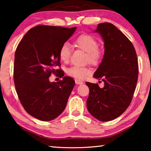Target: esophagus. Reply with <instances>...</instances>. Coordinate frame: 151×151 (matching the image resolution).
<instances>
[{
	"label": "esophagus",
	"mask_w": 151,
	"mask_h": 151,
	"mask_svg": "<svg viewBox=\"0 0 151 151\" xmlns=\"http://www.w3.org/2000/svg\"><path fill=\"white\" fill-rule=\"evenodd\" d=\"M75 83L76 85H83V82L80 80H78V79H75Z\"/></svg>",
	"instance_id": "obj_1"
}]
</instances>
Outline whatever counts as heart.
Returning a JSON list of instances; mask_svg holds the SVG:
<instances>
[{
    "instance_id": "obj_1",
    "label": "heart",
    "mask_w": 151,
    "mask_h": 151,
    "mask_svg": "<svg viewBox=\"0 0 151 151\" xmlns=\"http://www.w3.org/2000/svg\"><path fill=\"white\" fill-rule=\"evenodd\" d=\"M76 47L86 52V60L92 65H96L101 62L103 57V50L99 47L98 40L93 36L88 34L79 35L75 40ZM71 55V50L67 44L61 45L58 51L60 59L64 63L69 60ZM66 73L69 76L78 79H84L91 74V70L86 66H72L68 68Z\"/></svg>"
}]
</instances>
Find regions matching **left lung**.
Listing matches in <instances>:
<instances>
[{"mask_svg": "<svg viewBox=\"0 0 151 151\" xmlns=\"http://www.w3.org/2000/svg\"><path fill=\"white\" fill-rule=\"evenodd\" d=\"M95 32L104 42L103 60L94 77L104 82V87L98 83L86 82L89 96L86 100L88 112L100 121L117 118L129 107L136 88L139 64L133 45L121 30L111 23L97 26Z\"/></svg>", "mask_w": 151, "mask_h": 151, "instance_id": "obj_1", "label": "left lung"}]
</instances>
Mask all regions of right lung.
Returning a JSON list of instances; mask_svg holds the SVG:
<instances>
[{
	"instance_id": "add662e5",
	"label": "right lung",
	"mask_w": 151,
	"mask_h": 151,
	"mask_svg": "<svg viewBox=\"0 0 151 151\" xmlns=\"http://www.w3.org/2000/svg\"><path fill=\"white\" fill-rule=\"evenodd\" d=\"M76 27L38 25L20 40L14 54V82L20 103L25 111L42 121L55 119L65 110L75 81L63 76L58 51ZM51 73L63 77L50 83Z\"/></svg>"
}]
</instances>
